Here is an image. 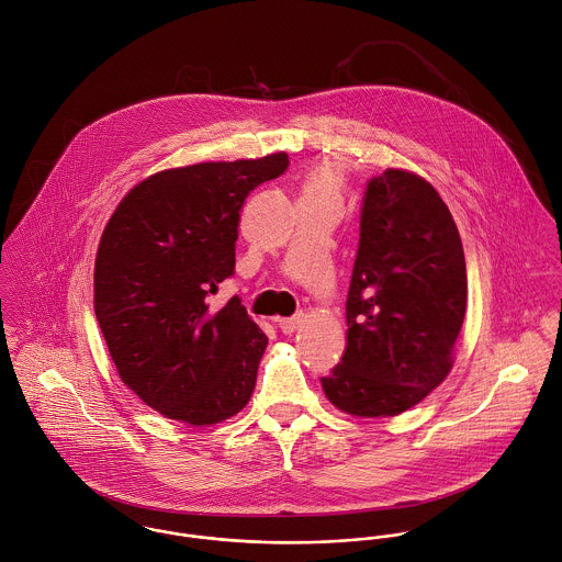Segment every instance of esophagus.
I'll list each match as a JSON object with an SVG mask.
<instances>
[{"instance_id":"obj_1","label":"esophagus","mask_w":562,"mask_h":562,"mask_svg":"<svg viewBox=\"0 0 562 562\" xmlns=\"http://www.w3.org/2000/svg\"><path fill=\"white\" fill-rule=\"evenodd\" d=\"M279 322V328H281V333H285V335H292L299 326H301V322H303V316L301 314H296V316H292V318H281Z\"/></svg>"}]
</instances>
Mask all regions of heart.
<instances>
[{"label": "heart", "instance_id": "b5f03b06", "mask_svg": "<svg viewBox=\"0 0 562 562\" xmlns=\"http://www.w3.org/2000/svg\"><path fill=\"white\" fill-rule=\"evenodd\" d=\"M341 192V175L335 166L330 164H318L314 166L303 183H301V199H328V201H339Z\"/></svg>", "mask_w": 562, "mask_h": 562}]
</instances>
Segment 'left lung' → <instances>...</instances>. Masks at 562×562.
<instances>
[{
	"label": "left lung",
	"mask_w": 562,
	"mask_h": 562,
	"mask_svg": "<svg viewBox=\"0 0 562 562\" xmlns=\"http://www.w3.org/2000/svg\"><path fill=\"white\" fill-rule=\"evenodd\" d=\"M346 299L348 344L322 376L337 408L387 417L450 372L468 307V272L448 205L422 177L387 168L366 186Z\"/></svg>",
	"instance_id": "1"
}]
</instances>
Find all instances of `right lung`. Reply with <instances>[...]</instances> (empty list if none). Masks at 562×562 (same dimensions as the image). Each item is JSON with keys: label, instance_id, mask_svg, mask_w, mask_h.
Returning <instances> with one entry per match:
<instances>
[{"label": "right lung", "instance_id": "1", "mask_svg": "<svg viewBox=\"0 0 562 562\" xmlns=\"http://www.w3.org/2000/svg\"><path fill=\"white\" fill-rule=\"evenodd\" d=\"M288 166V154H272L164 170L103 229L94 316L123 383L170 419L223 422L255 390L268 337L238 296L218 312L207 299L236 272L246 194Z\"/></svg>", "mask_w": 562, "mask_h": 562}]
</instances>
